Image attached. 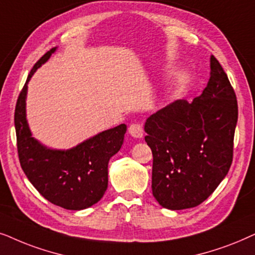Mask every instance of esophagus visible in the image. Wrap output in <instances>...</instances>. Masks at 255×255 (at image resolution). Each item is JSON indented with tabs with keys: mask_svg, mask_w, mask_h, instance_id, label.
<instances>
[{
	"mask_svg": "<svg viewBox=\"0 0 255 255\" xmlns=\"http://www.w3.org/2000/svg\"><path fill=\"white\" fill-rule=\"evenodd\" d=\"M128 131L133 137H142L143 136V127L141 124H131L128 128Z\"/></svg>",
	"mask_w": 255,
	"mask_h": 255,
	"instance_id": "34e87169",
	"label": "esophagus"
}]
</instances>
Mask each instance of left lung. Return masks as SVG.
Instances as JSON below:
<instances>
[{
  "mask_svg": "<svg viewBox=\"0 0 255 255\" xmlns=\"http://www.w3.org/2000/svg\"><path fill=\"white\" fill-rule=\"evenodd\" d=\"M238 120L234 90L211 56L208 86L192 103L177 100L150 115L144 137L152 152L151 189L163 208L202 204L230 170Z\"/></svg>",
  "mask_w": 255,
  "mask_h": 255,
  "instance_id": "1",
  "label": "left lung"
}]
</instances>
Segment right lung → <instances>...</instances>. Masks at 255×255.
<instances>
[{
	"label": "right lung",
	"mask_w": 255,
	"mask_h": 255,
	"mask_svg": "<svg viewBox=\"0 0 255 255\" xmlns=\"http://www.w3.org/2000/svg\"><path fill=\"white\" fill-rule=\"evenodd\" d=\"M54 50L33 65L17 99V152L26 177L44 198L66 210H83L99 202L107 190L108 161L120 150L127 126L105 130L70 150H51L31 136L25 119L26 84Z\"/></svg>",
	"instance_id": "obj_1"
}]
</instances>
